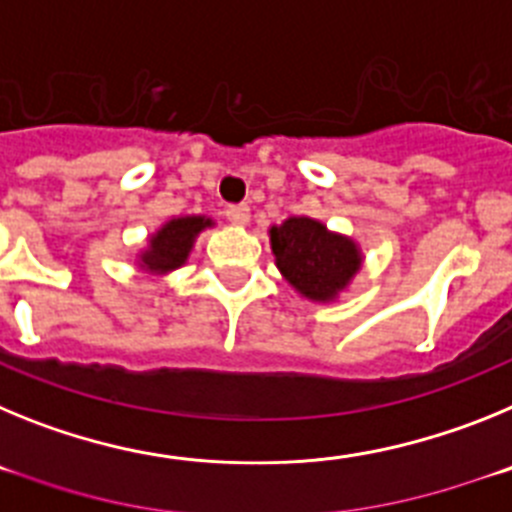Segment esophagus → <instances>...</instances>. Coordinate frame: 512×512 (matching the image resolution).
<instances>
[{
    "mask_svg": "<svg viewBox=\"0 0 512 512\" xmlns=\"http://www.w3.org/2000/svg\"><path fill=\"white\" fill-rule=\"evenodd\" d=\"M225 217L233 225H246L248 217H251V210H248V205H228L225 207Z\"/></svg>",
    "mask_w": 512,
    "mask_h": 512,
    "instance_id": "34e87169",
    "label": "esophagus"
}]
</instances>
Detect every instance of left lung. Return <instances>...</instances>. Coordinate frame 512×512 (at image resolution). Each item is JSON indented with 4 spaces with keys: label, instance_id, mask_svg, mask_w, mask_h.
I'll return each instance as SVG.
<instances>
[{
    "label": "left lung",
    "instance_id": "8db88e82",
    "mask_svg": "<svg viewBox=\"0 0 512 512\" xmlns=\"http://www.w3.org/2000/svg\"><path fill=\"white\" fill-rule=\"evenodd\" d=\"M271 251L295 289L310 300L336 297L359 271V251L348 238L333 235L310 217H289L271 228Z\"/></svg>",
    "mask_w": 512,
    "mask_h": 512
}]
</instances>
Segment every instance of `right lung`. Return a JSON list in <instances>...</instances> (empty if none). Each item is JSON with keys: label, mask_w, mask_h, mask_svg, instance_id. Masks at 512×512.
Masks as SVG:
<instances>
[{"label": "right lung", "mask_w": 512, "mask_h": 512, "mask_svg": "<svg viewBox=\"0 0 512 512\" xmlns=\"http://www.w3.org/2000/svg\"><path fill=\"white\" fill-rule=\"evenodd\" d=\"M207 217H176L151 238V248L143 253V264L148 271H171L182 266L189 256L194 235L207 228Z\"/></svg>", "instance_id": "obj_1"}]
</instances>
